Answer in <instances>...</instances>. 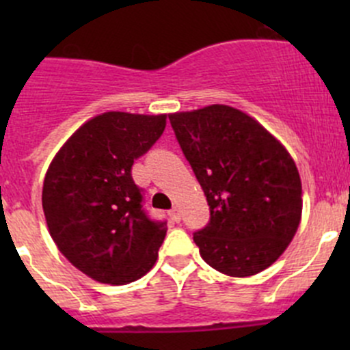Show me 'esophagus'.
Here are the masks:
<instances>
[{"instance_id": "34e87169", "label": "esophagus", "mask_w": 350, "mask_h": 350, "mask_svg": "<svg viewBox=\"0 0 350 350\" xmlns=\"http://www.w3.org/2000/svg\"><path fill=\"white\" fill-rule=\"evenodd\" d=\"M169 215H171V218H172V220H174V221H179V220H181V215H179L178 206L172 208V210L169 211Z\"/></svg>"}]
</instances>
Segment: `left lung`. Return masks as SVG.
Wrapping results in <instances>:
<instances>
[{
    "mask_svg": "<svg viewBox=\"0 0 350 350\" xmlns=\"http://www.w3.org/2000/svg\"><path fill=\"white\" fill-rule=\"evenodd\" d=\"M169 120L210 206V221L193 235L203 260L232 278L267 269L301 221V179L293 157L234 107L210 105Z\"/></svg>",
    "mask_w": 350,
    "mask_h": 350,
    "instance_id": "obj_1",
    "label": "left lung"
}]
</instances>
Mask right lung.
Masks as SVG:
<instances>
[{
	"label": "right lung",
	"instance_id": "obj_1",
	"mask_svg": "<svg viewBox=\"0 0 350 350\" xmlns=\"http://www.w3.org/2000/svg\"><path fill=\"white\" fill-rule=\"evenodd\" d=\"M167 115L107 111L79 126L54 155L42 189L49 234L74 267L105 284L146 276L167 232L142 210L133 161L165 129Z\"/></svg>",
	"mask_w": 350,
	"mask_h": 350
}]
</instances>
